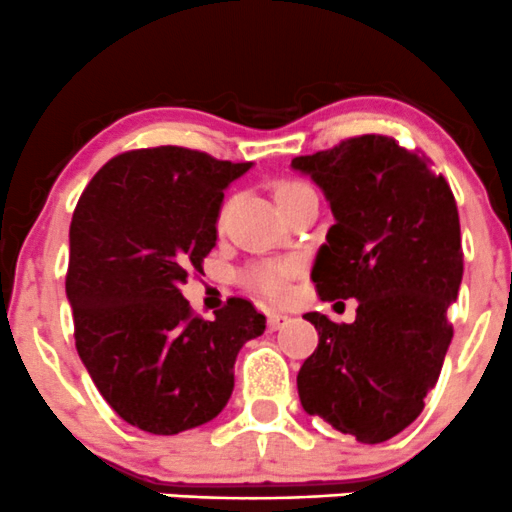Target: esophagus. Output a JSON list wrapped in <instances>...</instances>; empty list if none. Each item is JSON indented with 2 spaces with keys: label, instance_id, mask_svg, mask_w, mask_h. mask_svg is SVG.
<instances>
[{
  "label": "esophagus",
  "instance_id": "obj_1",
  "mask_svg": "<svg viewBox=\"0 0 512 512\" xmlns=\"http://www.w3.org/2000/svg\"><path fill=\"white\" fill-rule=\"evenodd\" d=\"M286 320H289V316H284V313H279V311H269V316H267L269 330H279V328H282V325L286 323Z\"/></svg>",
  "mask_w": 512,
  "mask_h": 512
}]
</instances>
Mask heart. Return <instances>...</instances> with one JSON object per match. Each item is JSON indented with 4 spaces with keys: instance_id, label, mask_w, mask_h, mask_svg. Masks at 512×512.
I'll return each instance as SVG.
<instances>
[{
    "instance_id": "heart-1",
    "label": "heart",
    "mask_w": 512,
    "mask_h": 512,
    "mask_svg": "<svg viewBox=\"0 0 512 512\" xmlns=\"http://www.w3.org/2000/svg\"><path fill=\"white\" fill-rule=\"evenodd\" d=\"M303 189H308L306 184L294 182V179H282V182H277V187H274L277 204L291 199V196L303 192ZM294 272V262H260V265H252L250 269H245L243 282L247 286H252L255 291H260V294L269 296V299H282L286 289H289V277Z\"/></svg>"
}]
</instances>
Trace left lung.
<instances>
[{"mask_svg": "<svg viewBox=\"0 0 512 512\" xmlns=\"http://www.w3.org/2000/svg\"><path fill=\"white\" fill-rule=\"evenodd\" d=\"M291 167L333 211L311 279L323 301L357 299L355 323L306 313L318 347L296 384L303 411L364 445L391 440L423 413L437 384L462 284L452 189L423 155L389 136H357Z\"/></svg>", "mask_w": 512, "mask_h": 512, "instance_id": "8db88e82", "label": "left lung"}]
</instances>
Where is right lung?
<instances>
[{"instance_id":"obj_1","label":"right lung","mask_w":512,"mask_h":512,"mask_svg":"<svg viewBox=\"0 0 512 512\" xmlns=\"http://www.w3.org/2000/svg\"><path fill=\"white\" fill-rule=\"evenodd\" d=\"M252 162L160 145L111 157L70 223L65 291L75 345L104 401L133 428L177 435L226 408L240 347L265 316L228 299L194 316L179 286L216 245L223 192Z\"/></svg>"}]
</instances>
